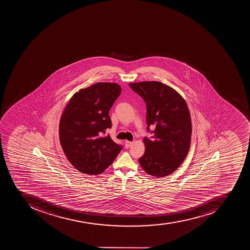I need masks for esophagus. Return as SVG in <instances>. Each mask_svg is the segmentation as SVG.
<instances>
[{
    "label": "esophagus",
    "instance_id": "obj_1",
    "mask_svg": "<svg viewBox=\"0 0 250 250\" xmlns=\"http://www.w3.org/2000/svg\"><path fill=\"white\" fill-rule=\"evenodd\" d=\"M132 145H133V142H129V141H126V142H125V147H130Z\"/></svg>",
    "mask_w": 250,
    "mask_h": 250
}]
</instances>
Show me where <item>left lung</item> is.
I'll list each match as a JSON object with an SVG mask.
<instances>
[{"label":"left lung","instance_id":"8db88e82","mask_svg":"<svg viewBox=\"0 0 250 250\" xmlns=\"http://www.w3.org/2000/svg\"><path fill=\"white\" fill-rule=\"evenodd\" d=\"M146 103L147 130L155 126L151 139L145 138L146 151L138 159L148 175L167 177L175 171L188 153L191 121L183 97L159 81L129 83Z\"/></svg>","mask_w":250,"mask_h":250}]
</instances>
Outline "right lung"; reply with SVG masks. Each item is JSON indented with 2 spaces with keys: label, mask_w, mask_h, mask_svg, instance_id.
I'll return each instance as SVG.
<instances>
[{
  "label": "right lung",
  "mask_w": 250,
  "mask_h": 250,
  "mask_svg": "<svg viewBox=\"0 0 250 250\" xmlns=\"http://www.w3.org/2000/svg\"><path fill=\"white\" fill-rule=\"evenodd\" d=\"M121 90L116 83H96L75 93L63 111L60 143L67 159L81 173L100 174L122 149L104 134L112 127L108 112Z\"/></svg>",
  "instance_id": "right-lung-1"
}]
</instances>
